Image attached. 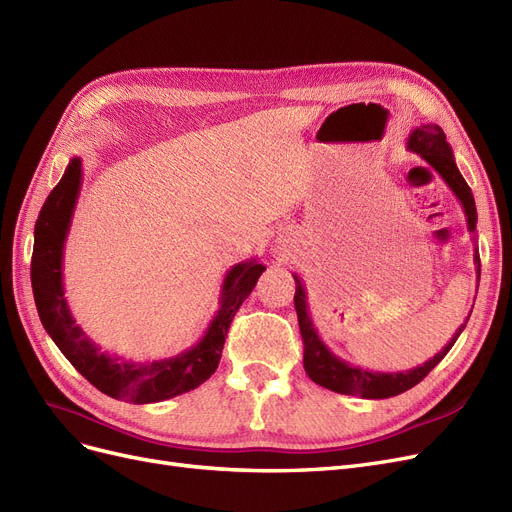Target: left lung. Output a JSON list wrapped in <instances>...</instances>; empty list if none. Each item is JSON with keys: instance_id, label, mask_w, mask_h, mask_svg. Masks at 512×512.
<instances>
[{"instance_id": "8db88e82", "label": "left lung", "mask_w": 512, "mask_h": 512, "mask_svg": "<svg viewBox=\"0 0 512 512\" xmlns=\"http://www.w3.org/2000/svg\"><path fill=\"white\" fill-rule=\"evenodd\" d=\"M407 149L418 154L432 170H437L439 177L449 185V189L456 198L460 200L466 223H468V232L475 234L477 230V206L475 198H472V192L464 177L460 175V170L456 166V158H453V151L449 143L445 141V132L437 124H422L418 128H413V132L407 139ZM475 266H477V282L481 278V257L479 249L475 246ZM295 278V310H297V320H299V331L301 339H304V369L308 373L310 380L318 386L329 388L339 394H350V396H361V399H390V396L401 394L415 384H420L424 377L437 367L445 354L451 350V346L456 344V339L464 331L466 323L453 333L451 342L447 346L434 354L430 361H426L420 367H413L407 371H396V373H380V371H367L361 367H354L342 358L335 356L323 339L318 337V331L314 329V323L308 312V295L304 289V282L299 280L297 274ZM472 312V310H470ZM470 316V314H468Z\"/></svg>"}]
</instances>
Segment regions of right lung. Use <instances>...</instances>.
<instances>
[{"label":"right lung","mask_w":512,"mask_h":512,"mask_svg":"<svg viewBox=\"0 0 512 512\" xmlns=\"http://www.w3.org/2000/svg\"><path fill=\"white\" fill-rule=\"evenodd\" d=\"M80 187L82 160L73 156L35 221L31 287L46 333L67 361L111 399L137 405L160 403L198 388L217 371L227 329L266 268L257 259H246L225 274L219 310L200 342L189 350L151 363H130L101 352L80 325H75L63 289V251Z\"/></svg>","instance_id":"1"}]
</instances>
